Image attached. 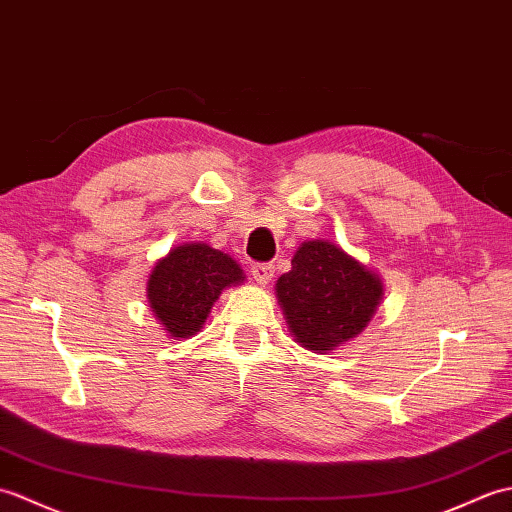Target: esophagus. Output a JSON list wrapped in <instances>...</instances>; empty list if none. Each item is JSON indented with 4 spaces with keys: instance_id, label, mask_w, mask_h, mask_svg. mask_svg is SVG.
Listing matches in <instances>:
<instances>
[{
    "instance_id": "1",
    "label": "esophagus",
    "mask_w": 512,
    "mask_h": 512,
    "mask_svg": "<svg viewBox=\"0 0 512 512\" xmlns=\"http://www.w3.org/2000/svg\"><path fill=\"white\" fill-rule=\"evenodd\" d=\"M274 271H276V267L271 265V263H256L254 267H252V276H254V280L258 282V285H269V280L274 278Z\"/></svg>"
}]
</instances>
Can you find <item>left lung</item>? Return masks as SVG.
Here are the masks:
<instances>
[{"label": "left lung", "instance_id": "1", "mask_svg": "<svg viewBox=\"0 0 512 512\" xmlns=\"http://www.w3.org/2000/svg\"><path fill=\"white\" fill-rule=\"evenodd\" d=\"M291 265L276 295L302 348L324 355L368 326L383 295L374 271L328 241L302 243Z\"/></svg>", "mask_w": 512, "mask_h": 512}]
</instances>
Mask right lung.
I'll list each match as a JSON object with an SVG mask.
<instances>
[{"instance_id":"add662e5","label":"right lung","mask_w":512,"mask_h":512,"mask_svg":"<svg viewBox=\"0 0 512 512\" xmlns=\"http://www.w3.org/2000/svg\"><path fill=\"white\" fill-rule=\"evenodd\" d=\"M245 280L232 256L208 243H184L157 260L149 276L151 309L170 337L188 339L206 322L227 287Z\"/></svg>"}]
</instances>
